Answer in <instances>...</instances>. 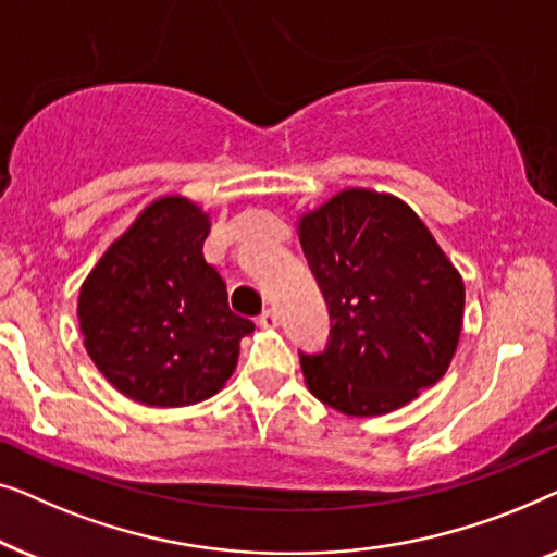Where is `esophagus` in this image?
Returning <instances> with one entry per match:
<instances>
[{"label":"esophagus","instance_id":"34e87169","mask_svg":"<svg viewBox=\"0 0 557 557\" xmlns=\"http://www.w3.org/2000/svg\"><path fill=\"white\" fill-rule=\"evenodd\" d=\"M258 324L263 326V330H273V326H278V311L276 309H265L261 317H258Z\"/></svg>","mask_w":557,"mask_h":557}]
</instances>
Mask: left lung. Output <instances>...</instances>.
<instances>
[{"mask_svg":"<svg viewBox=\"0 0 557 557\" xmlns=\"http://www.w3.org/2000/svg\"><path fill=\"white\" fill-rule=\"evenodd\" d=\"M299 240L332 324L322 352H299L311 395L364 418L436 385L459 345L463 281L421 218L352 187L307 212Z\"/></svg>","mask_w":557,"mask_h":557,"instance_id":"left-lung-1","label":"left lung"}]
</instances>
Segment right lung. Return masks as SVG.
I'll list each match as a JSON object with an SVG mask.
<instances>
[{
	"instance_id": "add662e5",
	"label": "right lung",
	"mask_w": 557,
	"mask_h": 557,
	"mask_svg": "<svg viewBox=\"0 0 557 557\" xmlns=\"http://www.w3.org/2000/svg\"><path fill=\"white\" fill-rule=\"evenodd\" d=\"M210 220L180 195L159 197L83 281L78 322L90 360L126 398L193 406L233 375L253 322L233 314L205 261Z\"/></svg>"
}]
</instances>
